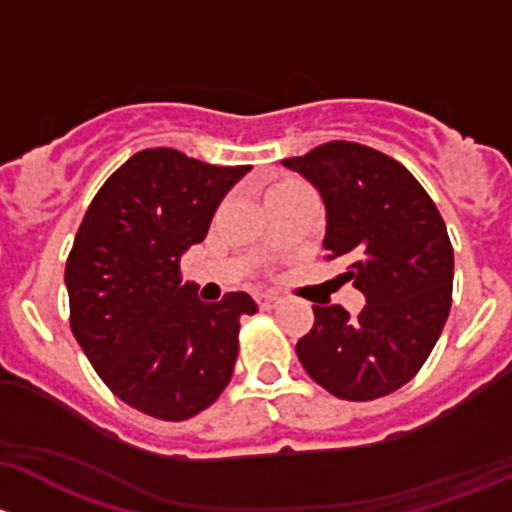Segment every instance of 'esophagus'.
<instances>
[{"label":"esophagus","mask_w":512,"mask_h":512,"mask_svg":"<svg viewBox=\"0 0 512 512\" xmlns=\"http://www.w3.org/2000/svg\"><path fill=\"white\" fill-rule=\"evenodd\" d=\"M278 295H273V293H256V303H258V308L261 310H271V308H276L278 305Z\"/></svg>","instance_id":"obj_1"}]
</instances>
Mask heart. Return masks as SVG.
<instances>
[{
    "label": "heart",
    "instance_id": "1",
    "mask_svg": "<svg viewBox=\"0 0 512 512\" xmlns=\"http://www.w3.org/2000/svg\"><path fill=\"white\" fill-rule=\"evenodd\" d=\"M291 184H295V182H281V184H276V187H273V189H281V187H291Z\"/></svg>",
    "mask_w": 512,
    "mask_h": 512
}]
</instances>
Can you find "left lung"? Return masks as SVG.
Masks as SVG:
<instances>
[{
    "mask_svg": "<svg viewBox=\"0 0 512 512\" xmlns=\"http://www.w3.org/2000/svg\"><path fill=\"white\" fill-rule=\"evenodd\" d=\"M325 202V261L342 258L367 305H313L295 345L300 365L347 402L387 397L434 350L451 310L453 246L439 209L402 162L360 142L333 140L283 160Z\"/></svg>",
    "mask_w": 512,
    "mask_h": 512,
    "instance_id": "8db88e82",
    "label": "left lung"
}]
</instances>
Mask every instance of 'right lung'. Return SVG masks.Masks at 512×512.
Listing matches in <instances>:
<instances>
[{
    "instance_id": "add662e5",
    "label": "right lung",
    "mask_w": 512,
    "mask_h": 512,
    "mask_svg": "<svg viewBox=\"0 0 512 512\" xmlns=\"http://www.w3.org/2000/svg\"><path fill=\"white\" fill-rule=\"evenodd\" d=\"M249 165L219 167L172 147L135 152L105 179L66 261L71 333L110 392L162 421L192 419L229 384L246 293L202 303L179 258L207 236Z\"/></svg>"
}]
</instances>
